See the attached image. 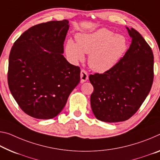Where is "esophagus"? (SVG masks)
Segmentation results:
<instances>
[{"label":"esophagus","mask_w":160,"mask_h":160,"mask_svg":"<svg viewBox=\"0 0 160 160\" xmlns=\"http://www.w3.org/2000/svg\"><path fill=\"white\" fill-rule=\"evenodd\" d=\"M88 80V72L85 70H82L80 72V82L83 83Z\"/></svg>","instance_id":"34e87169"}]
</instances>
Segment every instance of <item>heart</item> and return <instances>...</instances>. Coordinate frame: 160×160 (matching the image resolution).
I'll return each instance as SVG.
<instances>
[{
    "instance_id": "b5f03b06",
    "label": "heart",
    "mask_w": 160,
    "mask_h": 160,
    "mask_svg": "<svg viewBox=\"0 0 160 160\" xmlns=\"http://www.w3.org/2000/svg\"><path fill=\"white\" fill-rule=\"evenodd\" d=\"M77 42L68 40L65 53L71 62L84 61L89 55L88 64L91 69L103 73L117 65L128 48V40L123 35H116L112 30L100 28L88 33H78Z\"/></svg>"
}]
</instances>
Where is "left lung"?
I'll use <instances>...</instances> for the list:
<instances>
[{"mask_svg": "<svg viewBox=\"0 0 160 160\" xmlns=\"http://www.w3.org/2000/svg\"><path fill=\"white\" fill-rule=\"evenodd\" d=\"M126 28L132 43L120 61L103 74L89 77L94 88L91 108L95 118L105 122L130 118L146 99L153 82L152 50L139 32Z\"/></svg>", "mask_w": 160, "mask_h": 160, "instance_id": "8db88e82", "label": "left lung"}]
</instances>
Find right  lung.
I'll use <instances>...</instances> for the list:
<instances>
[{
	"label": "right lung",
	"instance_id": "1",
	"mask_svg": "<svg viewBox=\"0 0 160 160\" xmlns=\"http://www.w3.org/2000/svg\"><path fill=\"white\" fill-rule=\"evenodd\" d=\"M69 27L68 20L34 25L11 48L9 89L21 110L34 118L56 117L80 82V68L62 55Z\"/></svg>",
	"mask_w": 160,
	"mask_h": 160
}]
</instances>
